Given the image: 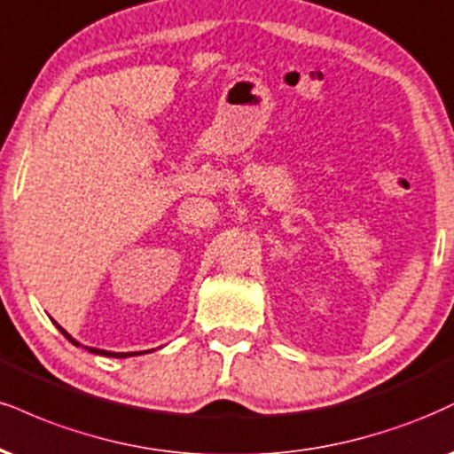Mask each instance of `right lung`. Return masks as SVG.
<instances>
[{
    "label": "right lung",
    "instance_id": "right-lung-1",
    "mask_svg": "<svg viewBox=\"0 0 454 454\" xmlns=\"http://www.w3.org/2000/svg\"><path fill=\"white\" fill-rule=\"evenodd\" d=\"M57 327H59V330H61V334H63L65 338H67V340L71 342V345L80 347V345H78V342H75V340H74V338H71V336L67 334V332H65V330H63V327H61V325H57ZM89 351H90V353H99V355H107V357H129V355H135V353H109V351H99V348H89Z\"/></svg>",
    "mask_w": 454,
    "mask_h": 454
}]
</instances>
